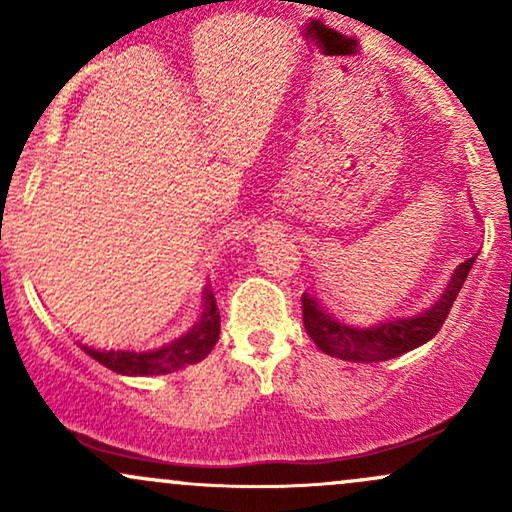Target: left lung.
Listing matches in <instances>:
<instances>
[{"instance_id": "obj_1", "label": "left lung", "mask_w": 512, "mask_h": 512, "mask_svg": "<svg viewBox=\"0 0 512 512\" xmlns=\"http://www.w3.org/2000/svg\"><path fill=\"white\" fill-rule=\"evenodd\" d=\"M472 260L462 262L452 274L448 289L424 313L411 317H392V320H380L375 325H351V322L337 320L330 310L325 308L315 296L303 293V325L308 337L313 339L317 349L327 356H337L342 361L354 363H378L390 361L416 346L431 342L436 337L448 313L455 303L457 293L472 272Z\"/></svg>"}]
</instances>
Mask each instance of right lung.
I'll return each mask as SVG.
<instances>
[{"mask_svg":"<svg viewBox=\"0 0 512 512\" xmlns=\"http://www.w3.org/2000/svg\"><path fill=\"white\" fill-rule=\"evenodd\" d=\"M221 317L216 308V298L209 289H204V310L202 317L180 337L170 339L161 346L151 349H98V346L79 344L81 351L96 358L105 368L120 375H166L175 370L199 363L209 356L219 342Z\"/></svg>","mask_w":512,"mask_h":512,"instance_id":"1","label":"right lung"}]
</instances>
